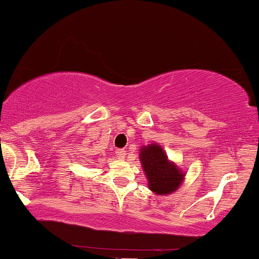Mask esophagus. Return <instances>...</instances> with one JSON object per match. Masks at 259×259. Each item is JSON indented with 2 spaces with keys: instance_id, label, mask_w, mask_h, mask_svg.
Listing matches in <instances>:
<instances>
[{
  "instance_id": "34e87169",
  "label": "esophagus",
  "mask_w": 259,
  "mask_h": 259,
  "mask_svg": "<svg viewBox=\"0 0 259 259\" xmlns=\"http://www.w3.org/2000/svg\"><path fill=\"white\" fill-rule=\"evenodd\" d=\"M116 154H117V158L120 159V160H122V159H124V155H126V152H124L123 149H117V152H116Z\"/></svg>"
}]
</instances>
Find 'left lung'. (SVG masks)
I'll list each match as a JSON object with an SVG mask.
<instances>
[{"label":"left lung","mask_w":259,"mask_h":259,"mask_svg":"<svg viewBox=\"0 0 259 259\" xmlns=\"http://www.w3.org/2000/svg\"><path fill=\"white\" fill-rule=\"evenodd\" d=\"M139 161L148 180V188L158 196L176 192L184 184L186 171L167 158V154L158 143L142 145Z\"/></svg>","instance_id":"obj_1"}]
</instances>
